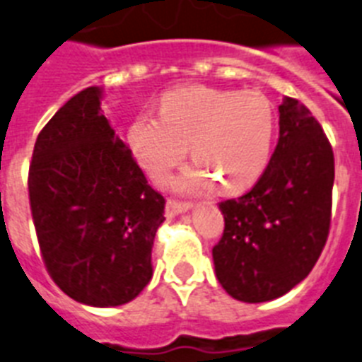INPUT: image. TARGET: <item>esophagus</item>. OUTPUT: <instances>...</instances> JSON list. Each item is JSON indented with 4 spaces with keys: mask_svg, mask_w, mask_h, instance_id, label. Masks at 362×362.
I'll return each mask as SVG.
<instances>
[{
    "mask_svg": "<svg viewBox=\"0 0 362 362\" xmlns=\"http://www.w3.org/2000/svg\"><path fill=\"white\" fill-rule=\"evenodd\" d=\"M190 209H192V203L188 202H177V199H172V197L166 202V216L168 218H174L175 214H183Z\"/></svg>",
    "mask_w": 362,
    "mask_h": 362,
    "instance_id": "esophagus-1",
    "label": "esophagus"
}]
</instances>
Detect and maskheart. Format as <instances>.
Returning <instances> with one entry per match:
<instances>
[{"instance_id":"obj_1","label":"heart","mask_w":362,"mask_h":362,"mask_svg":"<svg viewBox=\"0 0 362 362\" xmlns=\"http://www.w3.org/2000/svg\"><path fill=\"white\" fill-rule=\"evenodd\" d=\"M273 134L274 111L262 93L192 86L166 93L160 117H135L128 141L139 165L153 177L179 165L192 144L197 165L175 179V187L197 190L214 179L221 190L233 192L262 174Z\"/></svg>"}]
</instances>
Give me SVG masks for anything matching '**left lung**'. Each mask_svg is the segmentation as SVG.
<instances>
[{"mask_svg": "<svg viewBox=\"0 0 362 362\" xmlns=\"http://www.w3.org/2000/svg\"><path fill=\"white\" fill-rule=\"evenodd\" d=\"M280 137L255 187L219 203L225 228L212 249L216 276L242 302L291 291L319 260L332 223L335 159L319 120L284 97Z\"/></svg>", "mask_w": 362, "mask_h": 362, "instance_id": "1", "label": "left lung"}]
</instances>
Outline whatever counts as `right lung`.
I'll return each instance as SVG.
<instances>
[{
    "label": "right lung",
    "instance_id": "obj_1",
    "mask_svg": "<svg viewBox=\"0 0 362 362\" xmlns=\"http://www.w3.org/2000/svg\"><path fill=\"white\" fill-rule=\"evenodd\" d=\"M29 202L45 269L73 300L110 308L148 286L165 197L104 117L98 88L67 100L40 132Z\"/></svg>",
    "mask_w": 362,
    "mask_h": 362
}]
</instances>
